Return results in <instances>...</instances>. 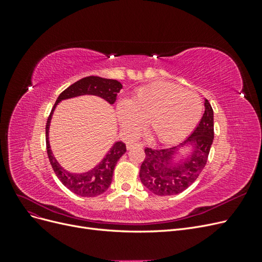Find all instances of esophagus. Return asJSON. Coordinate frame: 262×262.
<instances>
[{
    "mask_svg": "<svg viewBox=\"0 0 262 262\" xmlns=\"http://www.w3.org/2000/svg\"><path fill=\"white\" fill-rule=\"evenodd\" d=\"M134 147H143V145L141 143H134V142H128V143H126V148L128 149L134 148Z\"/></svg>",
    "mask_w": 262,
    "mask_h": 262,
    "instance_id": "esophagus-1",
    "label": "esophagus"
}]
</instances>
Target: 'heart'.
<instances>
[{
  "label": "heart",
  "mask_w": 262,
  "mask_h": 262,
  "mask_svg": "<svg viewBox=\"0 0 262 262\" xmlns=\"http://www.w3.org/2000/svg\"><path fill=\"white\" fill-rule=\"evenodd\" d=\"M202 114V102L194 92L170 83L140 87L130 100L117 105L119 124L125 136L136 137L147 120L148 128L162 143H175L187 137Z\"/></svg>",
  "instance_id": "1"
}]
</instances>
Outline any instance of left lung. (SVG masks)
I'll return each mask as SVG.
<instances>
[{"mask_svg": "<svg viewBox=\"0 0 262 262\" xmlns=\"http://www.w3.org/2000/svg\"><path fill=\"white\" fill-rule=\"evenodd\" d=\"M213 109L204 99V114L193 132L180 144L161 149L146 147L141 182L156 195L178 194L191 186L203 170L214 139ZM184 152H181V149Z\"/></svg>", "mask_w": 262, "mask_h": 262, "instance_id": "obj_1", "label": "left lung"}]
</instances>
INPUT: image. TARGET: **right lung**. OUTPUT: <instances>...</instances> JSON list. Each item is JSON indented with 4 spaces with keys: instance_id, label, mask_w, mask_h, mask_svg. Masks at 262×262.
Listing matches in <instances>:
<instances>
[{
    "instance_id": "right-lung-1",
    "label": "right lung",
    "mask_w": 262,
    "mask_h": 262,
    "mask_svg": "<svg viewBox=\"0 0 262 262\" xmlns=\"http://www.w3.org/2000/svg\"><path fill=\"white\" fill-rule=\"evenodd\" d=\"M122 89V84L116 80H109V78H102L99 76H89L82 78V80L75 82L67 90L63 91L55 101V104L51 110V114L48 118L46 125V142H47V152L52 168L58 176L59 180L71 191L77 195L93 198L107 191L113 180L114 169L116 164L124 153L125 143L122 141H116L110 147V149L102 157V160L93 168L83 172H73L66 169L54 157L49 141V130L53 113L57 106L61 101L67 99H72L75 97L85 96H97L106 100L109 105H113L116 101L117 95Z\"/></svg>"
}]
</instances>
